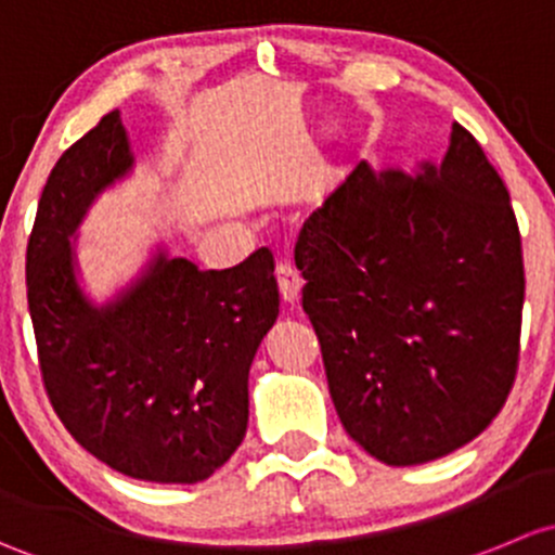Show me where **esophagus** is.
<instances>
[{"label":"esophagus","mask_w":555,"mask_h":555,"mask_svg":"<svg viewBox=\"0 0 555 555\" xmlns=\"http://www.w3.org/2000/svg\"><path fill=\"white\" fill-rule=\"evenodd\" d=\"M278 285H280V299L285 301L288 307L299 305L301 288H305V280H301L299 272L294 270L291 264H280L278 267Z\"/></svg>","instance_id":"1"}]
</instances>
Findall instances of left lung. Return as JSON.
Here are the masks:
<instances>
[{
	"instance_id": "8db88e82",
	"label": "left lung",
	"mask_w": 555,
	"mask_h": 555,
	"mask_svg": "<svg viewBox=\"0 0 555 555\" xmlns=\"http://www.w3.org/2000/svg\"><path fill=\"white\" fill-rule=\"evenodd\" d=\"M294 259L352 441L409 467L487 430L516 379L524 259L511 194L462 125L441 159L358 165Z\"/></svg>"
}]
</instances>
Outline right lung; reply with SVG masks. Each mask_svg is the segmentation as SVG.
<instances>
[{"label": "right lung", "instance_id": "obj_1", "mask_svg": "<svg viewBox=\"0 0 555 555\" xmlns=\"http://www.w3.org/2000/svg\"><path fill=\"white\" fill-rule=\"evenodd\" d=\"M130 170L128 130L108 112L44 184L26 248L39 369L79 447L139 481L199 483L245 438L248 371L280 310L275 261L261 248L232 270H199L157 245L95 305L79 283L77 230Z\"/></svg>", "mask_w": 555, "mask_h": 555}]
</instances>
